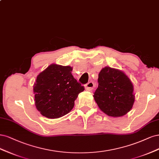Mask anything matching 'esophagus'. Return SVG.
I'll return each mask as SVG.
<instances>
[{"mask_svg": "<svg viewBox=\"0 0 159 159\" xmlns=\"http://www.w3.org/2000/svg\"><path fill=\"white\" fill-rule=\"evenodd\" d=\"M94 88V84L93 82H89V83H87L85 86V89L86 90H93Z\"/></svg>", "mask_w": 159, "mask_h": 159, "instance_id": "esophagus-1", "label": "esophagus"}]
</instances>
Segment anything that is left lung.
I'll use <instances>...</instances> for the list:
<instances>
[{"mask_svg": "<svg viewBox=\"0 0 159 159\" xmlns=\"http://www.w3.org/2000/svg\"><path fill=\"white\" fill-rule=\"evenodd\" d=\"M98 83L93 96L104 113L120 117L131 110L135 102L134 85L124 72L106 66L100 70Z\"/></svg>", "mask_w": 159, "mask_h": 159, "instance_id": "obj_1", "label": "left lung"}]
</instances>
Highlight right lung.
<instances>
[{
  "label": "right lung",
  "mask_w": 159,
  "mask_h": 159,
  "mask_svg": "<svg viewBox=\"0 0 159 159\" xmlns=\"http://www.w3.org/2000/svg\"><path fill=\"white\" fill-rule=\"evenodd\" d=\"M72 70L70 66L52 64L38 75L34 85L35 104L42 116L59 118L73 108L84 88L73 77Z\"/></svg>",
  "instance_id": "add662e5"
}]
</instances>
